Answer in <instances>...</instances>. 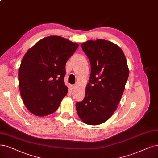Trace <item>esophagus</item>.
Returning a JSON list of instances; mask_svg holds the SVG:
<instances>
[{
    "label": "esophagus",
    "instance_id": "34e87169",
    "mask_svg": "<svg viewBox=\"0 0 158 158\" xmlns=\"http://www.w3.org/2000/svg\"><path fill=\"white\" fill-rule=\"evenodd\" d=\"M75 87H76V85H72L71 86V90H72V89H74Z\"/></svg>",
    "mask_w": 158,
    "mask_h": 158
}]
</instances>
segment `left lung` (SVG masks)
Wrapping results in <instances>:
<instances>
[{"label":"left lung","instance_id":"obj_1","mask_svg":"<svg viewBox=\"0 0 158 158\" xmlns=\"http://www.w3.org/2000/svg\"><path fill=\"white\" fill-rule=\"evenodd\" d=\"M81 48L91 64L89 83L84 99L76 104L84 123L98 125L106 122L117 110L129 76L124 52L116 44L104 40H89Z\"/></svg>","mask_w":158,"mask_h":158}]
</instances>
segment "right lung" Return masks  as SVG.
Instances as JSON below:
<instances>
[{"mask_svg": "<svg viewBox=\"0 0 158 158\" xmlns=\"http://www.w3.org/2000/svg\"><path fill=\"white\" fill-rule=\"evenodd\" d=\"M79 45L50 35L37 42L24 54L19 69V87L23 103L32 114L55 112L68 92L65 64Z\"/></svg>", "mask_w": 158, "mask_h": 158, "instance_id": "add662e5", "label": "right lung"}]
</instances>
